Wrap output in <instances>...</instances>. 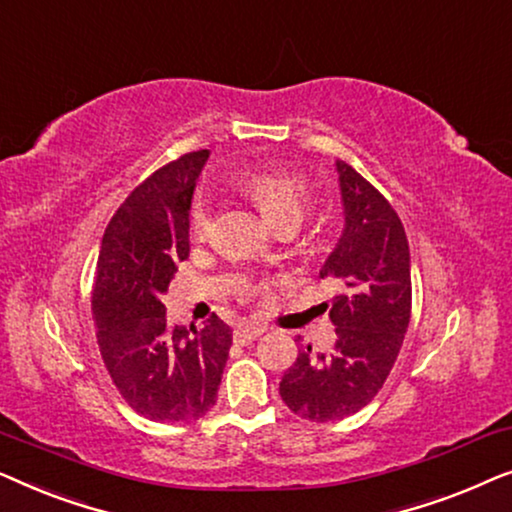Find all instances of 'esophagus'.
Returning a JSON list of instances; mask_svg holds the SVG:
<instances>
[{
	"mask_svg": "<svg viewBox=\"0 0 512 512\" xmlns=\"http://www.w3.org/2000/svg\"><path fill=\"white\" fill-rule=\"evenodd\" d=\"M261 333H263V328H261V326L244 324V326H240V328H235L233 338H235L237 345H249V342H251V340H256L258 335H261Z\"/></svg>",
	"mask_w": 512,
	"mask_h": 512,
	"instance_id": "obj_1",
	"label": "esophagus"
}]
</instances>
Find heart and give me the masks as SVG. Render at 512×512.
Here are the masks:
<instances>
[{"mask_svg": "<svg viewBox=\"0 0 512 512\" xmlns=\"http://www.w3.org/2000/svg\"><path fill=\"white\" fill-rule=\"evenodd\" d=\"M240 184L251 200L256 202L265 219L272 226L303 221L312 202L310 184L303 177L279 170H251L242 174ZM191 237L195 242H207L214 233V205L209 200H198L188 219Z\"/></svg>", "mask_w": 512, "mask_h": 512, "instance_id": "b5f03b06", "label": "heart"}]
</instances>
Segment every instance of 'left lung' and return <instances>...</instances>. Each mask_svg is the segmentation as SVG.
I'll return each instance as SVG.
<instances>
[{"instance_id": "left-lung-1", "label": "left lung", "mask_w": 512, "mask_h": 512, "mask_svg": "<svg viewBox=\"0 0 512 512\" xmlns=\"http://www.w3.org/2000/svg\"><path fill=\"white\" fill-rule=\"evenodd\" d=\"M345 233L321 270L340 284L328 314L335 345L300 352L279 382L282 401L310 422H340L373 401L394 368L412 312L410 249L396 209L338 160Z\"/></svg>"}]
</instances>
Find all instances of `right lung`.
<instances>
[{"mask_svg":"<svg viewBox=\"0 0 512 512\" xmlns=\"http://www.w3.org/2000/svg\"><path fill=\"white\" fill-rule=\"evenodd\" d=\"M209 151L184 153L144 179L104 230L93 321L111 382L153 422H193L214 408L233 331L212 314L202 328H170L165 293L188 258V209Z\"/></svg>","mask_w":512,"mask_h":512,"instance_id":"add662e5","label":"right lung"}]
</instances>
